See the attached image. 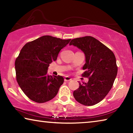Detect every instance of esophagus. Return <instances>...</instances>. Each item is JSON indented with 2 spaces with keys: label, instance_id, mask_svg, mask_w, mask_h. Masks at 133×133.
Here are the masks:
<instances>
[{
  "label": "esophagus",
  "instance_id": "34e87169",
  "mask_svg": "<svg viewBox=\"0 0 133 133\" xmlns=\"http://www.w3.org/2000/svg\"><path fill=\"white\" fill-rule=\"evenodd\" d=\"M71 80V78L70 77H68V76H66V77H65V78H64L65 82H69V81H70Z\"/></svg>",
  "mask_w": 133,
  "mask_h": 133
}]
</instances>
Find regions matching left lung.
<instances>
[{
	"instance_id": "1",
	"label": "left lung",
	"mask_w": 133,
	"mask_h": 133,
	"mask_svg": "<svg viewBox=\"0 0 133 133\" xmlns=\"http://www.w3.org/2000/svg\"><path fill=\"white\" fill-rule=\"evenodd\" d=\"M69 45L76 46L84 53L85 71L83 77H89L87 83H79L73 92L74 97L80 104L93 105L101 102L109 93L117 74L116 59L112 51L91 36L72 39Z\"/></svg>"
}]
</instances>
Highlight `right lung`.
<instances>
[{"instance_id":"right-lung-1","label":"right lung","mask_w":133,"mask_h":133,"mask_svg":"<svg viewBox=\"0 0 133 133\" xmlns=\"http://www.w3.org/2000/svg\"><path fill=\"white\" fill-rule=\"evenodd\" d=\"M70 40L43 36L27 43L22 49L15 61L16 80L30 100L42 103L57 95L64 78L48 75V67Z\"/></svg>"}]
</instances>
